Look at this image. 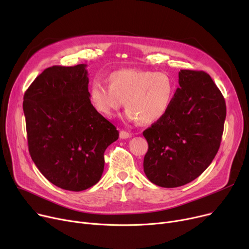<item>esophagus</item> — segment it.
Wrapping results in <instances>:
<instances>
[{"mask_svg":"<svg viewBox=\"0 0 249 249\" xmlns=\"http://www.w3.org/2000/svg\"><path fill=\"white\" fill-rule=\"evenodd\" d=\"M119 135H120V138H121V139H127V138H129L130 136H131V135H130V133H128L127 131H125V130H121Z\"/></svg>","mask_w":249,"mask_h":249,"instance_id":"esophagus-1","label":"esophagus"}]
</instances>
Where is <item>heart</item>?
<instances>
[{
    "label": "heart",
    "mask_w": 249,
    "mask_h": 249,
    "mask_svg": "<svg viewBox=\"0 0 249 249\" xmlns=\"http://www.w3.org/2000/svg\"><path fill=\"white\" fill-rule=\"evenodd\" d=\"M109 86L95 81L89 88V100L102 115L112 117L126 101L125 117L130 121L152 124L163 118L176 96L177 84L164 71L122 69L111 72Z\"/></svg>",
    "instance_id": "b5f03b06"
}]
</instances>
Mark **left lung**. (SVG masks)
Masks as SVG:
<instances>
[{
    "instance_id": "1",
    "label": "left lung",
    "mask_w": 249,
    "mask_h": 249,
    "mask_svg": "<svg viewBox=\"0 0 249 249\" xmlns=\"http://www.w3.org/2000/svg\"><path fill=\"white\" fill-rule=\"evenodd\" d=\"M178 84L166 115L143 131L144 173L162 188L184 186L204 173L218 152L226 118L225 100L208 73L180 70Z\"/></svg>"
}]
</instances>
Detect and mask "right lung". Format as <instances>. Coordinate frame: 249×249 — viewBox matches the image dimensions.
<instances>
[{"mask_svg":"<svg viewBox=\"0 0 249 249\" xmlns=\"http://www.w3.org/2000/svg\"><path fill=\"white\" fill-rule=\"evenodd\" d=\"M87 64L48 68L25 91L28 148L37 168L56 187L81 192L104 172V152L119 137L89 100Z\"/></svg>","mask_w":249,"mask_h":249,"instance_id":"1","label":"right lung"}]
</instances>
